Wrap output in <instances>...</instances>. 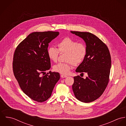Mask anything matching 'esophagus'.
I'll return each mask as SVG.
<instances>
[{"label":"esophagus","mask_w":126,"mask_h":126,"mask_svg":"<svg viewBox=\"0 0 126 126\" xmlns=\"http://www.w3.org/2000/svg\"><path fill=\"white\" fill-rule=\"evenodd\" d=\"M61 77H62V78H66V77H67V75H63V74H62V75H61Z\"/></svg>","instance_id":"34e87169"}]
</instances>
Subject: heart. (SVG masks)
<instances>
[{
	"mask_svg": "<svg viewBox=\"0 0 126 126\" xmlns=\"http://www.w3.org/2000/svg\"><path fill=\"white\" fill-rule=\"evenodd\" d=\"M58 49L50 47L47 49L49 59L56 63L60 53H66L65 61L66 63H60L55 65L54 70L63 75L69 74L73 66L81 63L86 57L87 49L85 44L78 42L69 37L62 39L58 44Z\"/></svg>",
	"mask_w": 126,
	"mask_h": 126,
	"instance_id": "1",
	"label": "heart"
}]
</instances>
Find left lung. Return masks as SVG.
Segmentation results:
<instances>
[{
	"label": "left lung",
	"mask_w": 126,
	"mask_h": 126,
	"mask_svg": "<svg viewBox=\"0 0 126 126\" xmlns=\"http://www.w3.org/2000/svg\"><path fill=\"white\" fill-rule=\"evenodd\" d=\"M71 32L84 40L87 49L85 58L76 72L83 74L85 72L88 77L86 79L79 75L74 77L72 89L78 100L89 103L99 97L108 85L111 67L110 54L107 45L94 34L88 32Z\"/></svg>",
	"instance_id": "1"
}]
</instances>
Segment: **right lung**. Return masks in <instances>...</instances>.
Wrapping results in <instances>:
<instances>
[{"label": "right lung", "instance_id": "right-lung-1", "mask_svg": "<svg viewBox=\"0 0 126 126\" xmlns=\"http://www.w3.org/2000/svg\"><path fill=\"white\" fill-rule=\"evenodd\" d=\"M59 34L51 31L32 32L18 45L14 52L13 69L19 86L30 98L38 102L51 96L60 78L58 72L45 73L51 66L47 55L48 43Z\"/></svg>", "mask_w": 126, "mask_h": 126}]
</instances>
